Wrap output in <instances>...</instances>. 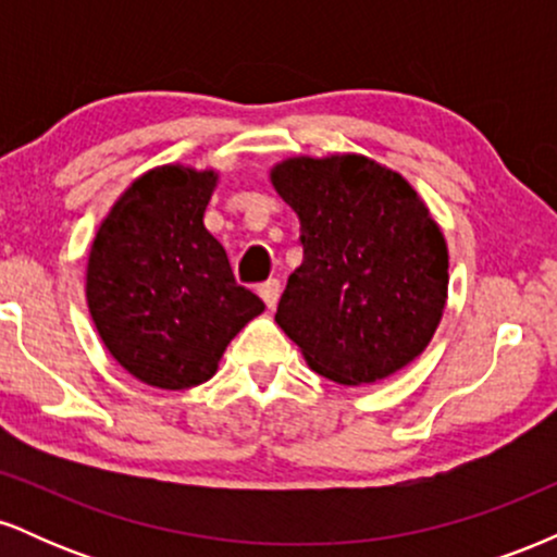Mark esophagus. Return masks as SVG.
<instances>
[{
    "instance_id": "esophagus-1",
    "label": "esophagus",
    "mask_w": 557,
    "mask_h": 557,
    "mask_svg": "<svg viewBox=\"0 0 557 557\" xmlns=\"http://www.w3.org/2000/svg\"><path fill=\"white\" fill-rule=\"evenodd\" d=\"M259 296L267 304V309H274V306H277V298H280V280L272 277V280H267V283H261Z\"/></svg>"
}]
</instances>
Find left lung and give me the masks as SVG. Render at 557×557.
<instances>
[{"label": "left lung", "instance_id": "left-lung-1", "mask_svg": "<svg viewBox=\"0 0 557 557\" xmlns=\"http://www.w3.org/2000/svg\"><path fill=\"white\" fill-rule=\"evenodd\" d=\"M272 185L298 214L304 248L274 322L309 367L367 385L417 359L447 296L445 238L417 190L359 154L287 159Z\"/></svg>", "mask_w": 557, "mask_h": 557}]
</instances>
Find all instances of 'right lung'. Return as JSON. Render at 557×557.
<instances>
[{"instance_id":"obj_1","label":"right lung","mask_w":557,"mask_h":557,"mask_svg":"<svg viewBox=\"0 0 557 557\" xmlns=\"http://www.w3.org/2000/svg\"><path fill=\"white\" fill-rule=\"evenodd\" d=\"M214 183V172L181 164L146 172L91 246L86 298L96 330L120 367L151 387L207 382L227 343L264 311L203 227Z\"/></svg>"}]
</instances>
